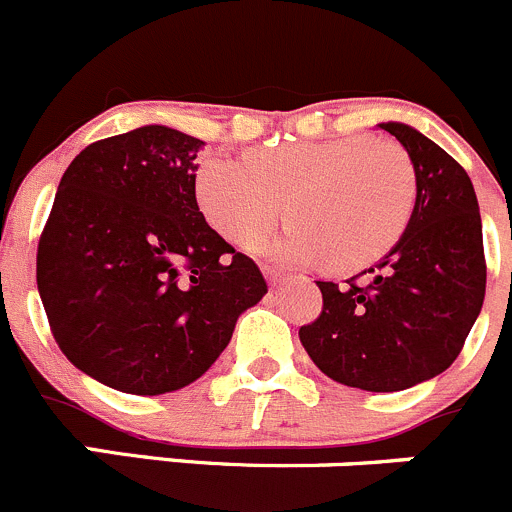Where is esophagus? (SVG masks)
<instances>
[{"label":"esophagus","mask_w":512,"mask_h":512,"mask_svg":"<svg viewBox=\"0 0 512 512\" xmlns=\"http://www.w3.org/2000/svg\"><path fill=\"white\" fill-rule=\"evenodd\" d=\"M262 275H265V278H267V283H270V285H278L280 280L285 278L283 272H280V270H275V267H267V265L262 267Z\"/></svg>","instance_id":"esophagus-1"}]
</instances>
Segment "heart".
I'll return each mask as SVG.
<instances>
[{
	"mask_svg": "<svg viewBox=\"0 0 512 512\" xmlns=\"http://www.w3.org/2000/svg\"><path fill=\"white\" fill-rule=\"evenodd\" d=\"M194 191L207 222L234 245H260L285 209L293 222L272 255L353 272L399 240L417 179L399 146L346 136L262 146L247 159L209 156Z\"/></svg>",
	"mask_w": 512,
	"mask_h": 512,
	"instance_id": "obj_1",
	"label": "heart"
}]
</instances>
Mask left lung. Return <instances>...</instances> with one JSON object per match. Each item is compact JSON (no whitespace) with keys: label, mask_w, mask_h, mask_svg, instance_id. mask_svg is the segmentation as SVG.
<instances>
[{"label":"left lung","mask_w":512,"mask_h":512,"mask_svg":"<svg viewBox=\"0 0 512 512\" xmlns=\"http://www.w3.org/2000/svg\"><path fill=\"white\" fill-rule=\"evenodd\" d=\"M407 148L417 202L394 247L346 285L323 283V310L300 328L313 364L338 384L401 391L460 356L485 300L475 189L444 148L407 123H381Z\"/></svg>","instance_id":"obj_1"}]
</instances>
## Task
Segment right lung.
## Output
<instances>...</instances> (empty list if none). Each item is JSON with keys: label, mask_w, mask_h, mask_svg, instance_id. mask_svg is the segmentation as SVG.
Listing matches in <instances>:
<instances>
[{"label": "right lung", "mask_w": 512, "mask_h": 512, "mask_svg": "<svg viewBox=\"0 0 512 512\" xmlns=\"http://www.w3.org/2000/svg\"><path fill=\"white\" fill-rule=\"evenodd\" d=\"M204 141L141 126L83 148L37 245V290L60 351L123 394L197 381L267 293L260 267L199 212Z\"/></svg>", "instance_id": "1"}]
</instances>
